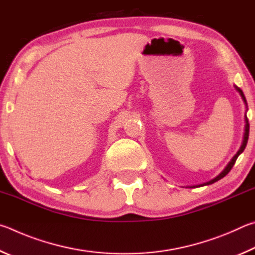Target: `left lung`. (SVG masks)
<instances>
[{
  "mask_svg": "<svg viewBox=\"0 0 255 255\" xmlns=\"http://www.w3.org/2000/svg\"><path fill=\"white\" fill-rule=\"evenodd\" d=\"M235 89L240 93L241 97H242V100L244 101L245 105H247V107H248V103H247V100H245V96H244V94H243V92H242V89L239 88L238 86H235ZM245 123H247V124H245V133H244V137H243V143H242V145H241L240 150L238 151V152H236V154L233 157V159H232L231 161H230V163L227 164L224 170H223V171L220 173V175H218L216 178H214V179H212L211 181H207V182H205V184L198 185V186H190L189 188H195V187H202V186H206V185H212V184H214V182H216V181H218L220 179H222L223 177H225V176L227 175V173H229V172L231 171V169L233 168V166L235 164L236 159H238L239 155L243 152L244 149H245V146H247V143H248V140H249V132H250V124H249V120H248V118H247V115H245Z\"/></svg>",
  "mask_w": 255,
  "mask_h": 255,
  "instance_id": "8db88e82",
  "label": "left lung"
}]
</instances>
